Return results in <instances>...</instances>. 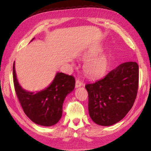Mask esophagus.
Returning <instances> with one entry per match:
<instances>
[{
  "mask_svg": "<svg viewBox=\"0 0 151 151\" xmlns=\"http://www.w3.org/2000/svg\"><path fill=\"white\" fill-rule=\"evenodd\" d=\"M82 85H83V83H82V82H81L80 80H78V79H77V80L76 81L75 87H76V88L80 87V86H81Z\"/></svg>",
  "mask_w": 151,
  "mask_h": 151,
  "instance_id": "1",
  "label": "esophagus"
}]
</instances>
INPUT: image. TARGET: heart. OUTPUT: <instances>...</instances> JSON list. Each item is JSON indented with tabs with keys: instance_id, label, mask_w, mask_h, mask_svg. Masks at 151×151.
Wrapping results in <instances>:
<instances>
[{
	"instance_id": "obj_1",
	"label": "heart",
	"mask_w": 151,
	"mask_h": 151,
	"mask_svg": "<svg viewBox=\"0 0 151 151\" xmlns=\"http://www.w3.org/2000/svg\"><path fill=\"white\" fill-rule=\"evenodd\" d=\"M97 51L89 52L85 56V58H91L96 54ZM107 66V60L104 57H100L89 61L85 66V72L88 76L96 77L105 72Z\"/></svg>"
}]
</instances>
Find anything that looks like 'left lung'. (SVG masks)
<instances>
[{"instance_id":"left-lung-1","label":"left lung","mask_w":151,"mask_h":151,"mask_svg":"<svg viewBox=\"0 0 151 151\" xmlns=\"http://www.w3.org/2000/svg\"><path fill=\"white\" fill-rule=\"evenodd\" d=\"M139 73L138 64L130 61L95 83L86 84L89 115L96 124L111 126L127 115L137 95Z\"/></svg>"}]
</instances>
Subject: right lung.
I'll list each match as a JSON object with an SVG mask.
<instances>
[{
  "label": "right lung",
  "instance_id": "obj_1",
  "mask_svg": "<svg viewBox=\"0 0 151 151\" xmlns=\"http://www.w3.org/2000/svg\"><path fill=\"white\" fill-rule=\"evenodd\" d=\"M12 70L14 90L26 115L35 123L41 126L50 127L57 124L62 116L65 97L75 88V78L57 73L47 88L34 93L24 90L19 85L14 63Z\"/></svg>",
  "mask_w": 151,
  "mask_h": 151
}]
</instances>
